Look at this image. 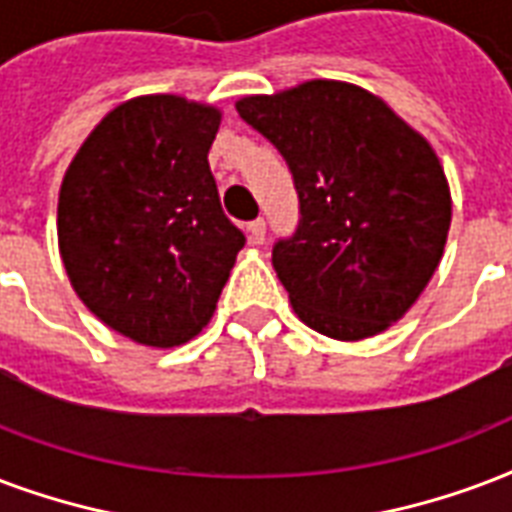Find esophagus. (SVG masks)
I'll use <instances>...</instances> for the list:
<instances>
[{
  "mask_svg": "<svg viewBox=\"0 0 512 512\" xmlns=\"http://www.w3.org/2000/svg\"><path fill=\"white\" fill-rule=\"evenodd\" d=\"M247 230H249V241H252V244H263V241H265V220H252L247 225Z\"/></svg>",
  "mask_w": 512,
  "mask_h": 512,
  "instance_id": "34e87169",
  "label": "esophagus"
}]
</instances>
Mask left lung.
I'll return each instance as SVG.
<instances>
[{"mask_svg":"<svg viewBox=\"0 0 512 512\" xmlns=\"http://www.w3.org/2000/svg\"><path fill=\"white\" fill-rule=\"evenodd\" d=\"M236 109L295 179L298 228L273 244L295 314L338 341L384 333L446 247L451 190L435 150L378 96L338 80L244 96Z\"/></svg>","mask_w":512,"mask_h":512,"instance_id":"left-lung-1","label":"left lung"}]
</instances>
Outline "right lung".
Masks as SVG:
<instances>
[{
	"label": "right lung",
	"instance_id": "add662e5",
	"mask_svg": "<svg viewBox=\"0 0 512 512\" xmlns=\"http://www.w3.org/2000/svg\"><path fill=\"white\" fill-rule=\"evenodd\" d=\"M222 112L171 93L123 101L61 182L58 249L77 298L131 341L201 333L244 247L209 169Z\"/></svg>",
	"mask_w": 512,
	"mask_h": 512
}]
</instances>
